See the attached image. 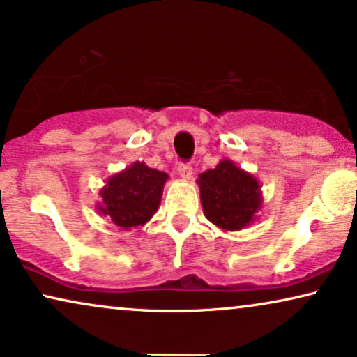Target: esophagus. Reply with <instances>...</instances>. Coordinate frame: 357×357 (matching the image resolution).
<instances>
[{"label": "esophagus", "instance_id": "obj_1", "mask_svg": "<svg viewBox=\"0 0 357 357\" xmlns=\"http://www.w3.org/2000/svg\"><path fill=\"white\" fill-rule=\"evenodd\" d=\"M178 175H180V177H182L183 180H190V178H192V175H193L192 165H188V164H180V165H178Z\"/></svg>", "mask_w": 357, "mask_h": 357}]
</instances>
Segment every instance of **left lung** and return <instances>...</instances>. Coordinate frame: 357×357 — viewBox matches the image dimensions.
Instances as JSON below:
<instances>
[{"instance_id": "8db88e82", "label": "left lung", "mask_w": 357, "mask_h": 357, "mask_svg": "<svg viewBox=\"0 0 357 357\" xmlns=\"http://www.w3.org/2000/svg\"><path fill=\"white\" fill-rule=\"evenodd\" d=\"M204 216L222 231H242L263 206L261 187L250 172L222 159L197 178Z\"/></svg>"}]
</instances>
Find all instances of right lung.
<instances>
[{"instance_id": "right-lung-1", "label": "right lung", "mask_w": 357, "mask_h": 357, "mask_svg": "<svg viewBox=\"0 0 357 357\" xmlns=\"http://www.w3.org/2000/svg\"><path fill=\"white\" fill-rule=\"evenodd\" d=\"M167 180L169 175L162 170L151 169L143 160H136L107 178L105 187L100 190L102 202L97 203V211L109 216L123 231L139 229L158 211Z\"/></svg>"}]
</instances>
